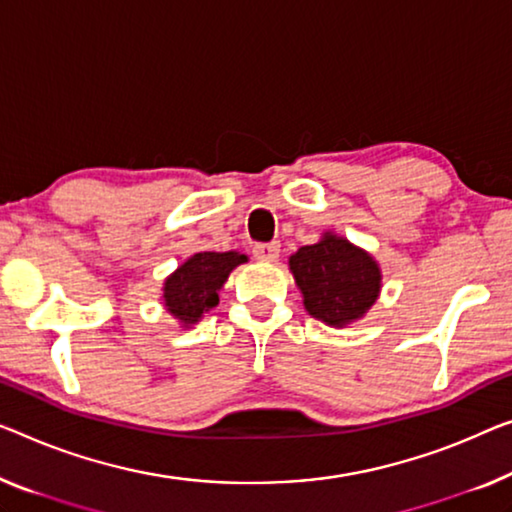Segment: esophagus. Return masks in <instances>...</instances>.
I'll return each mask as SVG.
<instances>
[{
	"instance_id": "esophagus-1",
	"label": "esophagus",
	"mask_w": 512,
	"mask_h": 512,
	"mask_svg": "<svg viewBox=\"0 0 512 512\" xmlns=\"http://www.w3.org/2000/svg\"><path fill=\"white\" fill-rule=\"evenodd\" d=\"M253 255L259 259V262H276L278 255H280V243H276V241L255 243Z\"/></svg>"
}]
</instances>
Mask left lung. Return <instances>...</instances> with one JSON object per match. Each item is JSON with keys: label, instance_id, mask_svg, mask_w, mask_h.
<instances>
[{"label": "left lung", "instance_id": "left-lung-1", "mask_svg": "<svg viewBox=\"0 0 512 512\" xmlns=\"http://www.w3.org/2000/svg\"><path fill=\"white\" fill-rule=\"evenodd\" d=\"M305 310L329 326H345L363 317L377 301L381 273L375 259L342 236L324 234L312 246L289 257Z\"/></svg>", "mask_w": 512, "mask_h": 512}]
</instances>
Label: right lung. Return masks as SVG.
<instances>
[{
    "label": "right lung",
    "mask_w": 512,
    "mask_h": 512,
    "mask_svg": "<svg viewBox=\"0 0 512 512\" xmlns=\"http://www.w3.org/2000/svg\"><path fill=\"white\" fill-rule=\"evenodd\" d=\"M246 262L239 253H197L165 280V308L181 324H195L204 312L216 308L218 292L234 266Z\"/></svg>",
    "instance_id": "obj_1"
}]
</instances>
